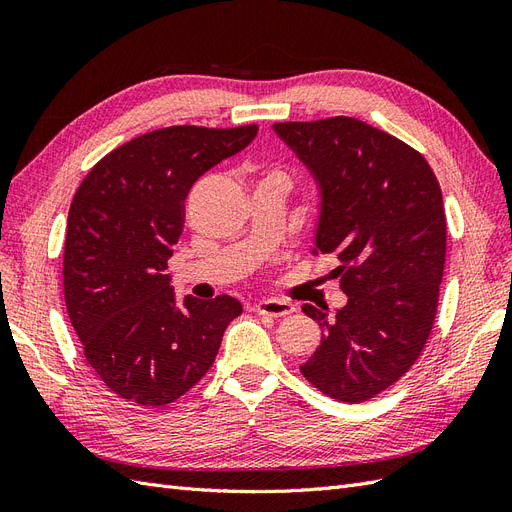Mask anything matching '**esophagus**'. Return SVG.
<instances>
[{"label":"esophagus","instance_id":"esophagus-1","mask_svg":"<svg viewBox=\"0 0 512 512\" xmlns=\"http://www.w3.org/2000/svg\"><path fill=\"white\" fill-rule=\"evenodd\" d=\"M256 312L260 316H271V318H282L294 312V305L282 299H260L256 303Z\"/></svg>","mask_w":512,"mask_h":512}]
</instances>
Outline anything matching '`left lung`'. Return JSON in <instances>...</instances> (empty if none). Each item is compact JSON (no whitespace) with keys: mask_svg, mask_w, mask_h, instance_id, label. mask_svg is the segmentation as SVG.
Wrapping results in <instances>:
<instances>
[{"mask_svg":"<svg viewBox=\"0 0 512 512\" xmlns=\"http://www.w3.org/2000/svg\"><path fill=\"white\" fill-rule=\"evenodd\" d=\"M320 190L314 254H335L348 303L301 365L318 391L361 404L389 389L427 344L446 258L440 183L399 138L354 117L273 123Z\"/></svg>","mask_w":512,"mask_h":512,"instance_id":"obj_1","label":"left lung"}]
</instances>
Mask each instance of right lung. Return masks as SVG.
Listing matches in <instances>:
<instances>
[{
  "instance_id": "obj_1",
  "label": "right lung",
  "mask_w": 512,
  "mask_h": 512,
  "mask_svg": "<svg viewBox=\"0 0 512 512\" xmlns=\"http://www.w3.org/2000/svg\"><path fill=\"white\" fill-rule=\"evenodd\" d=\"M258 126H173L132 138L76 190L64 245V297L85 359L121 399L173 404L203 378L243 307L220 294L177 303L168 258L185 196L209 168L254 141Z\"/></svg>"
}]
</instances>
